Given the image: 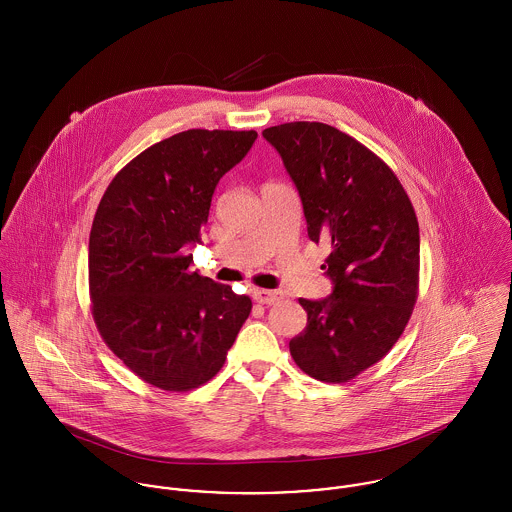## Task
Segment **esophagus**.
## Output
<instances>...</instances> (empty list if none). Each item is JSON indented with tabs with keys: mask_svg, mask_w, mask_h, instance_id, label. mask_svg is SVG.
<instances>
[{
	"mask_svg": "<svg viewBox=\"0 0 512 512\" xmlns=\"http://www.w3.org/2000/svg\"><path fill=\"white\" fill-rule=\"evenodd\" d=\"M252 297H254V301H258V303L272 305V303L280 301V299L284 297V293L280 292V290H254Z\"/></svg>",
	"mask_w": 512,
	"mask_h": 512,
	"instance_id": "34e87169",
	"label": "esophagus"
}]
</instances>
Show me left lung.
<instances>
[{"instance_id":"8db88e82","label":"left lung","mask_w":512,"mask_h":512,"mask_svg":"<svg viewBox=\"0 0 512 512\" xmlns=\"http://www.w3.org/2000/svg\"><path fill=\"white\" fill-rule=\"evenodd\" d=\"M299 193L307 236L329 242L323 299H299L307 327L290 341L295 365L347 382L400 339L418 295L420 228L392 169L355 138L321 122L266 128Z\"/></svg>"}]
</instances>
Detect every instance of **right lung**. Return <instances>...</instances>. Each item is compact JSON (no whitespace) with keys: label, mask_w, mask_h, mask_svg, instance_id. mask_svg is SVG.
Here are the masks:
<instances>
[{"label":"right lung","mask_w":512,"mask_h":512,"mask_svg":"<svg viewBox=\"0 0 512 512\" xmlns=\"http://www.w3.org/2000/svg\"><path fill=\"white\" fill-rule=\"evenodd\" d=\"M258 134L187 130L132 159L90 230L92 315L110 351L149 384L185 392L219 372L252 299L191 272L220 177Z\"/></svg>","instance_id":"add662e5"}]
</instances>
